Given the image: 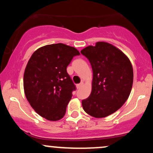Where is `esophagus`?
<instances>
[{
	"mask_svg": "<svg viewBox=\"0 0 153 153\" xmlns=\"http://www.w3.org/2000/svg\"><path fill=\"white\" fill-rule=\"evenodd\" d=\"M82 85H83V82H80V83L78 84V85H77V88H78V89L80 88H81V87L82 86Z\"/></svg>",
	"mask_w": 153,
	"mask_h": 153,
	"instance_id": "1",
	"label": "esophagus"
}]
</instances>
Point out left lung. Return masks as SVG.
<instances>
[{
  "label": "left lung",
  "mask_w": 153,
  "mask_h": 153,
  "mask_svg": "<svg viewBox=\"0 0 153 153\" xmlns=\"http://www.w3.org/2000/svg\"><path fill=\"white\" fill-rule=\"evenodd\" d=\"M93 70L92 91L82 100L84 111L96 118H103L117 111L130 94L133 68L125 55L111 44L99 42L80 52Z\"/></svg>",
  "instance_id": "8db88e82"
}]
</instances>
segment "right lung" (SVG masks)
I'll return each mask as SVG.
<instances>
[{
  "instance_id": "add662e5",
  "label": "right lung",
  "mask_w": 153,
  "mask_h": 153,
  "mask_svg": "<svg viewBox=\"0 0 153 153\" xmlns=\"http://www.w3.org/2000/svg\"><path fill=\"white\" fill-rule=\"evenodd\" d=\"M80 52L62 43L40 47L33 53L24 75L26 97L35 111L47 120L64 117L75 84L67 72L73 57Z\"/></svg>"
}]
</instances>
